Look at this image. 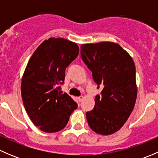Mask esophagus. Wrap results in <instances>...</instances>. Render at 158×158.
I'll list each match as a JSON object with an SVG mask.
<instances>
[{
  "label": "esophagus",
  "instance_id": "34e87169",
  "mask_svg": "<svg viewBox=\"0 0 158 158\" xmlns=\"http://www.w3.org/2000/svg\"><path fill=\"white\" fill-rule=\"evenodd\" d=\"M83 98H84V97L82 96V95H80V96L78 97V100H79V101L80 102L82 101V100H83Z\"/></svg>",
  "mask_w": 158,
  "mask_h": 158
}]
</instances>
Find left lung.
Here are the masks:
<instances>
[{"label":"left lung","instance_id":"obj_1","mask_svg":"<svg viewBox=\"0 0 158 158\" xmlns=\"http://www.w3.org/2000/svg\"><path fill=\"white\" fill-rule=\"evenodd\" d=\"M81 57L99 87L101 95L95 98V107L86 112L93 131L102 135L115 133L126 122L137 98L136 70L128 52L119 44L100 42L81 45Z\"/></svg>","mask_w":158,"mask_h":158}]
</instances>
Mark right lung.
<instances>
[{
	"instance_id": "1",
	"label": "right lung",
	"mask_w": 158,
	"mask_h": 158,
	"mask_svg": "<svg viewBox=\"0 0 158 158\" xmlns=\"http://www.w3.org/2000/svg\"><path fill=\"white\" fill-rule=\"evenodd\" d=\"M76 43L63 38L44 40L30 57L21 80L23 106L35 126L47 133L66 127L77 109L68 94L59 92L66 67L79 55Z\"/></svg>"
}]
</instances>
